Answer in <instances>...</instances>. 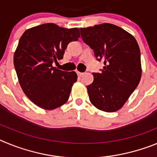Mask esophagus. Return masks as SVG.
<instances>
[{"label":"esophagus","mask_w":157,"mask_h":157,"mask_svg":"<svg viewBox=\"0 0 157 157\" xmlns=\"http://www.w3.org/2000/svg\"><path fill=\"white\" fill-rule=\"evenodd\" d=\"M76 73H77V75L78 76H82V75H84V73H82V72H79V71H76Z\"/></svg>","instance_id":"esophagus-1"}]
</instances>
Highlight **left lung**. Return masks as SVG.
<instances>
[{
	"instance_id": "1",
	"label": "left lung",
	"mask_w": 157,
	"mask_h": 157,
	"mask_svg": "<svg viewBox=\"0 0 157 157\" xmlns=\"http://www.w3.org/2000/svg\"><path fill=\"white\" fill-rule=\"evenodd\" d=\"M82 41L92 48L101 72L93 73L87 86L90 101L98 109L113 112L123 106L139 84L141 52L136 39L125 30L111 23L80 28Z\"/></svg>"
}]
</instances>
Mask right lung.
Listing matches in <instances>:
<instances>
[{"mask_svg": "<svg viewBox=\"0 0 157 157\" xmlns=\"http://www.w3.org/2000/svg\"><path fill=\"white\" fill-rule=\"evenodd\" d=\"M79 37L78 28L45 23L28 29L20 37L14 66L24 94L41 109L52 110L68 100L77 74L58 70L52 63L63 59L67 45Z\"/></svg>", "mask_w": 157, "mask_h": 157, "instance_id": "1", "label": "right lung"}]
</instances>
